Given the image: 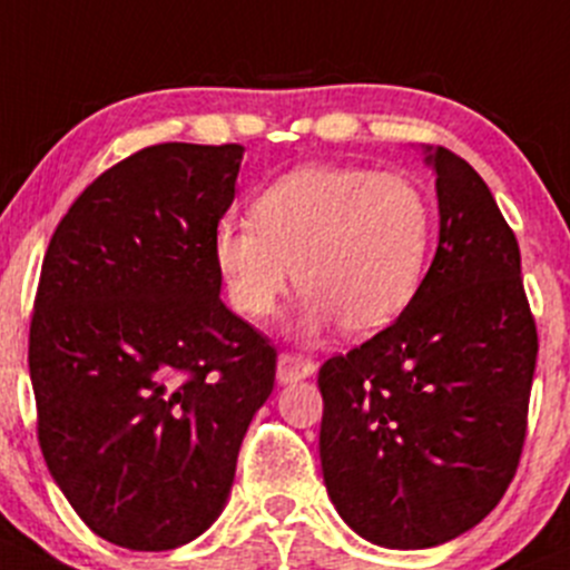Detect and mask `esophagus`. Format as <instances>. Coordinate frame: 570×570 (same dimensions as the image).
Returning <instances> with one entry per match:
<instances>
[{"label": "esophagus", "mask_w": 570, "mask_h": 570, "mask_svg": "<svg viewBox=\"0 0 570 570\" xmlns=\"http://www.w3.org/2000/svg\"><path fill=\"white\" fill-rule=\"evenodd\" d=\"M314 374V363L303 355H292V352H281L278 355V376L281 385H292V382H301L305 376Z\"/></svg>", "instance_id": "1"}]
</instances>
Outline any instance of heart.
I'll list each match as a JSON object with an SVG mask.
<instances>
[{"instance_id":"b5f03b06","label":"heart","mask_w":570,"mask_h":570,"mask_svg":"<svg viewBox=\"0 0 570 570\" xmlns=\"http://www.w3.org/2000/svg\"><path fill=\"white\" fill-rule=\"evenodd\" d=\"M254 224L220 220L213 262L239 314L265 320L297 275L301 331L335 322L371 335L421 292L434 245V205L404 175L355 164H305L256 194Z\"/></svg>"}]
</instances>
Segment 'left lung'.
Returning <instances> with one entry per match:
<instances>
[{"label": "left lung", "mask_w": 570, "mask_h": 570, "mask_svg": "<svg viewBox=\"0 0 570 570\" xmlns=\"http://www.w3.org/2000/svg\"><path fill=\"white\" fill-rule=\"evenodd\" d=\"M440 243L410 308L320 368L335 511L387 549L453 541L494 511L522 456L538 333L522 256L481 175L423 147Z\"/></svg>", "instance_id": "8db88e82"}]
</instances>
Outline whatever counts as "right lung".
I'll return each instance as SVG.
<instances>
[{
    "label": "right lung",
    "instance_id": "obj_1",
    "mask_svg": "<svg viewBox=\"0 0 570 570\" xmlns=\"http://www.w3.org/2000/svg\"><path fill=\"white\" fill-rule=\"evenodd\" d=\"M239 144H155L104 171L48 243L29 376L48 472L95 535L194 541L224 511L275 350L220 301L215 226Z\"/></svg>",
    "mask_w": 570,
    "mask_h": 570
}]
</instances>
